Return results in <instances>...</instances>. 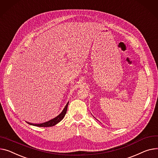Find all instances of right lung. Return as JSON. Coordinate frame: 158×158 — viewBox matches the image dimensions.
<instances>
[{
	"label": "right lung",
	"mask_w": 158,
	"mask_h": 158,
	"mask_svg": "<svg viewBox=\"0 0 158 158\" xmlns=\"http://www.w3.org/2000/svg\"><path fill=\"white\" fill-rule=\"evenodd\" d=\"M69 102H67V103L66 104V106H65L64 109H63V110L61 111V112L56 117H55V118L52 119L48 121H46L45 123H40V124H32V123H28L30 125H33V126H35V127H53V126L56 125V124H58L59 122H60L64 118L65 115L67 113V107H68V105H69Z\"/></svg>",
	"instance_id": "add662e5"
}]
</instances>
